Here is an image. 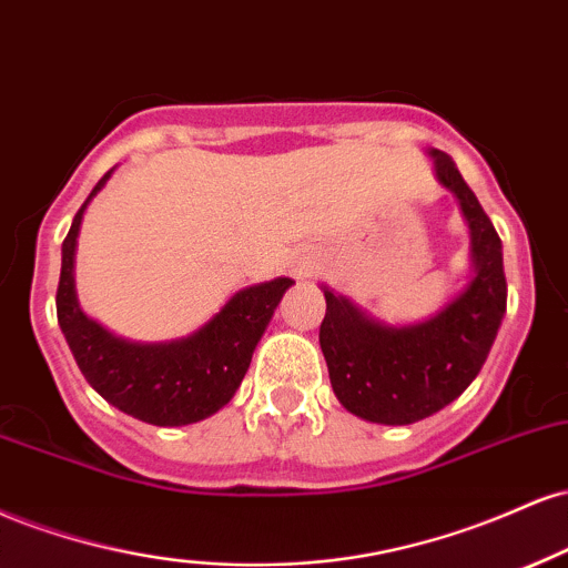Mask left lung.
<instances>
[{"mask_svg":"<svg viewBox=\"0 0 568 568\" xmlns=\"http://www.w3.org/2000/svg\"><path fill=\"white\" fill-rule=\"evenodd\" d=\"M436 178L457 196L470 229L473 278L442 311L419 324L390 326L322 286L326 316L318 329L332 390L351 415L379 425H412L463 396L489 356L508 284L503 242L476 193L444 151H428Z\"/></svg>","mask_w":568,"mask_h":568,"instance_id":"8db88e82","label":"left lung"}]
</instances>
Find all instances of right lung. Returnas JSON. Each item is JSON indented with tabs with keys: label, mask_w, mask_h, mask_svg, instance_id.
<instances>
[{
	"label": "right lung",
	"mask_w": 568,
	"mask_h": 568,
	"mask_svg": "<svg viewBox=\"0 0 568 568\" xmlns=\"http://www.w3.org/2000/svg\"><path fill=\"white\" fill-rule=\"evenodd\" d=\"M111 175L113 170L98 180L63 239L55 295L58 324L87 383L119 412L159 428L199 423L223 409L239 390L278 300L295 282L278 276L239 290L189 337L170 343H130L116 337L79 308L73 290V252L82 215Z\"/></svg>",
	"instance_id": "add662e5"
}]
</instances>
